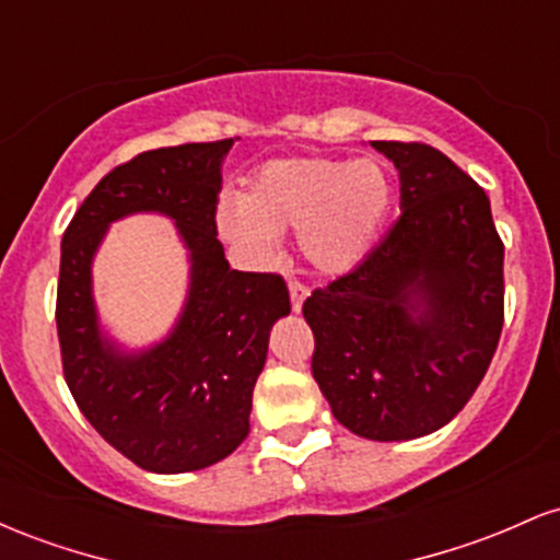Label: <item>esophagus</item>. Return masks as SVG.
<instances>
[{
  "label": "esophagus",
  "mask_w": 560,
  "mask_h": 560,
  "mask_svg": "<svg viewBox=\"0 0 560 560\" xmlns=\"http://www.w3.org/2000/svg\"><path fill=\"white\" fill-rule=\"evenodd\" d=\"M307 292H311V289H307V284H302V281H298V279L289 281V298H292V311L294 313L302 311V302H305Z\"/></svg>",
  "instance_id": "34e87169"
}]
</instances>
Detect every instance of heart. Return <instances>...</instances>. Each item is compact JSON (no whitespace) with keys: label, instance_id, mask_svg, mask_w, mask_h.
<instances>
[{"label":"heart","instance_id":"obj_1","mask_svg":"<svg viewBox=\"0 0 560 560\" xmlns=\"http://www.w3.org/2000/svg\"><path fill=\"white\" fill-rule=\"evenodd\" d=\"M395 199V178L382 160H276L260 168L247 197H226L218 221L258 258L279 249V229L300 231L305 258L339 273L365 258Z\"/></svg>","mask_w":560,"mask_h":560}]
</instances>
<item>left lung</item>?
Wrapping results in <instances>:
<instances>
[{
	"mask_svg": "<svg viewBox=\"0 0 560 560\" xmlns=\"http://www.w3.org/2000/svg\"><path fill=\"white\" fill-rule=\"evenodd\" d=\"M400 173L402 213L352 271L313 289V378L352 434L400 442L464 410L503 331V240L490 197L421 141H371Z\"/></svg>",
	"mask_w": 560,
	"mask_h": 560,
	"instance_id": "obj_1",
	"label": "left lung"
}]
</instances>
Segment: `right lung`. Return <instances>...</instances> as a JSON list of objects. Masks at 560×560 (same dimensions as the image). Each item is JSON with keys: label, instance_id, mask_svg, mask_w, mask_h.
<instances>
[{"label": "right lung", "instance_id": "obj_1", "mask_svg": "<svg viewBox=\"0 0 560 560\" xmlns=\"http://www.w3.org/2000/svg\"><path fill=\"white\" fill-rule=\"evenodd\" d=\"M231 144L141 152L94 186L62 234L55 307L62 374L86 421L144 471H197L242 445L268 334L292 311L279 273L234 271L223 258L215 210ZM141 209L177 221L190 247L192 287L172 337L124 357L98 334L91 258L113 220Z\"/></svg>", "mask_w": 560, "mask_h": 560}]
</instances>
